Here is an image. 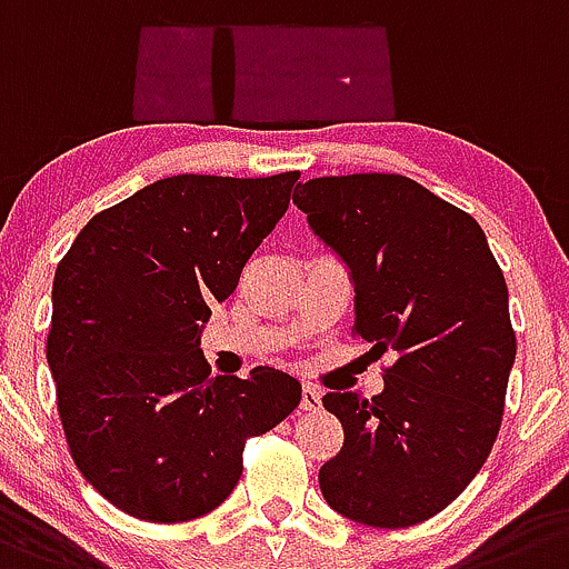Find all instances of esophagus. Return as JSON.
Segmentation results:
<instances>
[{
    "mask_svg": "<svg viewBox=\"0 0 569 569\" xmlns=\"http://www.w3.org/2000/svg\"><path fill=\"white\" fill-rule=\"evenodd\" d=\"M322 402L320 388L315 386H303V397H300V411H317Z\"/></svg>",
    "mask_w": 569,
    "mask_h": 569,
    "instance_id": "34e87169",
    "label": "esophagus"
}]
</instances>
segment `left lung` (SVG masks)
Segmentation results:
<instances>
[{"instance_id": "obj_1", "label": "left lung", "mask_w": 569, "mask_h": 569, "mask_svg": "<svg viewBox=\"0 0 569 569\" xmlns=\"http://www.w3.org/2000/svg\"><path fill=\"white\" fill-rule=\"evenodd\" d=\"M295 203L351 272V331L397 357L377 397H322L346 442L320 490L360 525H419L468 488L501 428L516 360L505 274L482 227L406 176L311 178Z\"/></svg>"}]
</instances>
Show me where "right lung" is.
<instances>
[{
  "label": "right lung",
  "instance_id": "right-lung-1",
  "mask_svg": "<svg viewBox=\"0 0 569 569\" xmlns=\"http://www.w3.org/2000/svg\"><path fill=\"white\" fill-rule=\"evenodd\" d=\"M297 178H163L93 214L59 260L48 366L61 428L87 482L136 519L218 508L247 439L300 406L289 373L212 377L201 351L212 306L238 289Z\"/></svg>",
  "mask_w": 569,
  "mask_h": 569
}]
</instances>
